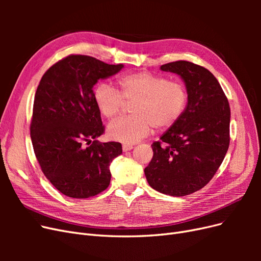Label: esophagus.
Listing matches in <instances>:
<instances>
[{"mask_svg":"<svg viewBox=\"0 0 261 261\" xmlns=\"http://www.w3.org/2000/svg\"><path fill=\"white\" fill-rule=\"evenodd\" d=\"M133 148H134V147H133L132 145H123V146H122V149H123L124 152L129 151V150H132Z\"/></svg>","mask_w":261,"mask_h":261,"instance_id":"1","label":"esophagus"}]
</instances>
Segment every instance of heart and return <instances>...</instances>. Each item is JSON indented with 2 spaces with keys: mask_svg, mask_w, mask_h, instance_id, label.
Listing matches in <instances>:
<instances>
[{
  "mask_svg": "<svg viewBox=\"0 0 261 261\" xmlns=\"http://www.w3.org/2000/svg\"><path fill=\"white\" fill-rule=\"evenodd\" d=\"M117 86L120 92L107 84H99L93 90V100L107 118L121 113L125 101L133 102V115L117 118L108 126V136L121 143H137L148 135L151 126L156 130L172 127L187 107L186 87L160 75L148 72L126 74L118 78Z\"/></svg>",
  "mask_w": 261,
  "mask_h": 261,
  "instance_id": "heart-1",
  "label": "heart"
}]
</instances>
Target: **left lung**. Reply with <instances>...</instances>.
I'll return each instance as SVG.
<instances>
[{
	"label": "left lung",
	"mask_w": 261,
	"mask_h": 261,
	"mask_svg": "<svg viewBox=\"0 0 261 261\" xmlns=\"http://www.w3.org/2000/svg\"><path fill=\"white\" fill-rule=\"evenodd\" d=\"M161 70L180 76L188 102L180 120L151 145L153 156L145 175L155 191L180 197L206 186L220 168L230 145L231 110L207 68L176 61Z\"/></svg>",
	"instance_id": "obj_1"
}]
</instances>
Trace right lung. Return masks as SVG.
<instances>
[{
    "label": "right lung",
    "mask_w": 261,
    "mask_h": 261,
    "mask_svg": "<svg viewBox=\"0 0 261 261\" xmlns=\"http://www.w3.org/2000/svg\"><path fill=\"white\" fill-rule=\"evenodd\" d=\"M123 67L72 54L52 65L39 83L31 143L45 177L70 198H89L110 185L109 167L122 153V145L97 140L105 126L93 100V86Z\"/></svg>",
    "instance_id": "obj_1"
}]
</instances>
